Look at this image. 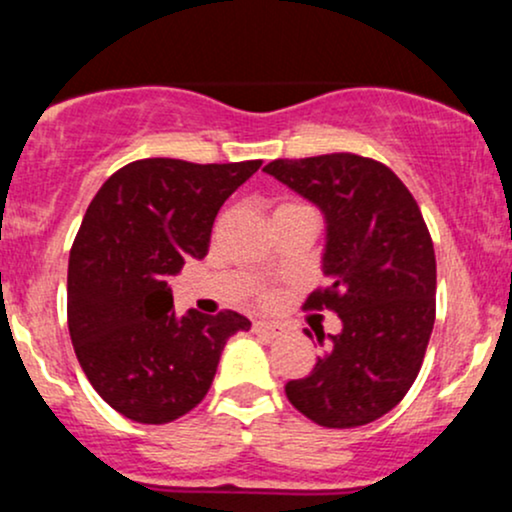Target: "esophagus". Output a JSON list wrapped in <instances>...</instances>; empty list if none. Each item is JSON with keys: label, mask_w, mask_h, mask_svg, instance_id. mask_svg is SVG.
Listing matches in <instances>:
<instances>
[{"label": "esophagus", "mask_w": 512, "mask_h": 512, "mask_svg": "<svg viewBox=\"0 0 512 512\" xmlns=\"http://www.w3.org/2000/svg\"><path fill=\"white\" fill-rule=\"evenodd\" d=\"M252 332L260 334V337L276 339V337H281L286 330L279 325V322H255V325H252Z\"/></svg>", "instance_id": "1"}]
</instances>
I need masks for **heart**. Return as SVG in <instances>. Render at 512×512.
<instances>
[{
	"mask_svg": "<svg viewBox=\"0 0 512 512\" xmlns=\"http://www.w3.org/2000/svg\"><path fill=\"white\" fill-rule=\"evenodd\" d=\"M293 207H303V204H296V202H284V204H281V207L276 209V211H281V209H293ZM260 296L264 298V301H267V298H269V293H267V291H262Z\"/></svg>",
	"mask_w": 512,
	"mask_h": 512,
	"instance_id": "b5f03b06",
	"label": "heart"
}]
</instances>
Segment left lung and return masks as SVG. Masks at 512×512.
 <instances>
[{
  "instance_id": "obj_1",
  "label": "left lung",
  "mask_w": 512,
  "mask_h": 512,
  "mask_svg": "<svg viewBox=\"0 0 512 512\" xmlns=\"http://www.w3.org/2000/svg\"><path fill=\"white\" fill-rule=\"evenodd\" d=\"M264 170L325 214L332 281L303 308L332 310L344 325L315 368L286 383V397L325 428L370 424L414 385L436 322V252L419 204L366 156L276 158Z\"/></svg>"
}]
</instances>
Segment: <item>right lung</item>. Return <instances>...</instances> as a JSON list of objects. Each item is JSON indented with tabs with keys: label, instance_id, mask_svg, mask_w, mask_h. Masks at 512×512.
I'll return each instance as SVG.
<instances>
[{
	"label": "right lung",
	"instance_id": "add662e5",
	"mask_svg": "<svg viewBox=\"0 0 512 512\" xmlns=\"http://www.w3.org/2000/svg\"><path fill=\"white\" fill-rule=\"evenodd\" d=\"M262 161L142 158L110 175L69 252L67 322L88 383L139 424H168L209 392L231 334L248 317L175 315L168 276L209 252L221 204Z\"/></svg>",
	"mask_w": 512,
	"mask_h": 512
}]
</instances>
